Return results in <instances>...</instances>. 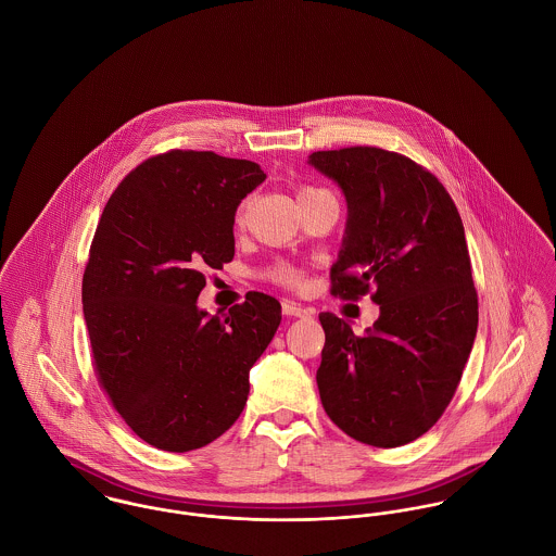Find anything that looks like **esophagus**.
Instances as JSON below:
<instances>
[{
  "label": "esophagus",
  "instance_id": "34e87169",
  "mask_svg": "<svg viewBox=\"0 0 556 556\" xmlns=\"http://www.w3.org/2000/svg\"><path fill=\"white\" fill-rule=\"evenodd\" d=\"M282 313H285L287 317H311V315H315L313 308H306V306L295 304V302H289V300L282 302Z\"/></svg>",
  "mask_w": 556,
  "mask_h": 556
}]
</instances>
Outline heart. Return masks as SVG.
<instances>
[{
	"instance_id": "heart-1",
	"label": "heart",
	"mask_w": 556,
	"mask_h": 556,
	"mask_svg": "<svg viewBox=\"0 0 556 556\" xmlns=\"http://www.w3.org/2000/svg\"><path fill=\"white\" fill-rule=\"evenodd\" d=\"M323 194H331L329 190L325 188H318V186H300L298 188V201L300 203H306V201H313L317 197ZM245 216V201L239 205L238 210V223L243 220ZM265 278L280 285V287H287V289H300L304 285V271L287 261H276L271 263L267 269H265Z\"/></svg>"
}]
</instances>
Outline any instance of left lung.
<instances>
[{
  "label": "left lung",
  "mask_w": 556,
  "mask_h": 556,
  "mask_svg": "<svg viewBox=\"0 0 556 556\" xmlns=\"http://www.w3.org/2000/svg\"><path fill=\"white\" fill-rule=\"evenodd\" d=\"M342 188L346 236L331 295H370L381 317L366 336L318 315L325 346L318 394L329 419L375 447L428 432L460 383L477 333V291L465 227L445 186L421 164L372 146L315 152Z\"/></svg>",
  "instance_id": "1"
}]
</instances>
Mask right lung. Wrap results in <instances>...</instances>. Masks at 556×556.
<instances>
[{
  "instance_id": "add662e5",
  "label": "right lung",
  "mask_w": 556,
  "mask_h": 556,
  "mask_svg": "<svg viewBox=\"0 0 556 556\" xmlns=\"http://www.w3.org/2000/svg\"><path fill=\"white\" fill-rule=\"evenodd\" d=\"M265 173L252 160L168 150L104 205L83 274L91 364L113 408L162 452L199 450L238 421L280 302L250 291L225 317L197 308L207 269L236 254V212Z\"/></svg>"
}]
</instances>
